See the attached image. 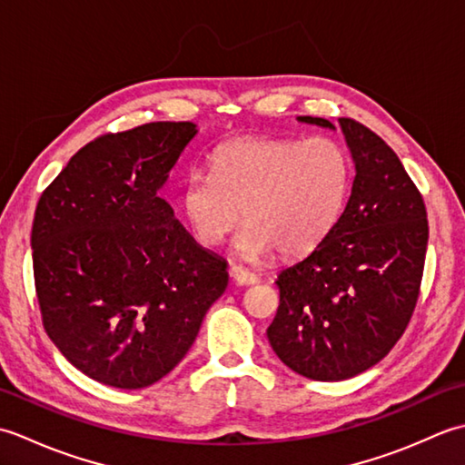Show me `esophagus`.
Returning a JSON list of instances; mask_svg holds the SVG:
<instances>
[{
  "mask_svg": "<svg viewBox=\"0 0 465 465\" xmlns=\"http://www.w3.org/2000/svg\"><path fill=\"white\" fill-rule=\"evenodd\" d=\"M230 275H232V280L240 285H252L258 282V278H255V275L248 268H243V265H232Z\"/></svg>",
  "mask_w": 465,
  "mask_h": 465,
  "instance_id": "34e87169",
  "label": "esophagus"
}]
</instances>
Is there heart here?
<instances>
[{"instance_id":"b5f03b06","label":"heart","mask_w":465,"mask_h":465,"mask_svg":"<svg viewBox=\"0 0 465 465\" xmlns=\"http://www.w3.org/2000/svg\"><path fill=\"white\" fill-rule=\"evenodd\" d=\"M212 167L183 180L185 222L212 248L245 217L235 250L250 260L275 250L300 258L318 248L341 217L351 183L350 155L328 135L238 137L217 147Z\"/></svg>"}]
</instances>
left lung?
Returning <instances> with one entry per match:
<instances>
[{
    "label": "left lung",
    "instance_id": "obj_1",
    "mask_svg": "<svg viewBox=\"0 0 465 465\" xmlns=\"http://www.w3.org/2000/svg\"><path fill=\"white\" fill-rule=\"evenodd\" d=\"M300 122L335 130L323 117ZM340 125L351 195L328 238L278 275L268 328L278 358L315 381L350 380L390 353L416 310L428 250L426 205L396 152L360 122Z\"/></svg>",
    "mask_w": 465,
    "mask_h": 465
}]
</instances>
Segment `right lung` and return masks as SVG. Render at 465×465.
<instances>
[{
	"label": "right lung",
	"mask_w": 465,
	"mask_h": 465,
	"mask_svg": "<svg viewBox=\"0 0 465 465\" xmlns=\"http://www.w3.org/2000/svg\"><path fill=\"white\" fill-rule=\"evenodd\" d=\"M195 134L192 122H152L95 137L35 207L44 328L69 363L112 388H147L170 373L227 288V263L160 197Z\"/></svg>",
	"instance_id": "1"
}]
</instances>
